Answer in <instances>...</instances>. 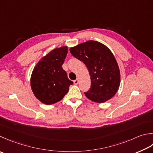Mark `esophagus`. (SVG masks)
Returning a JSON list of instances; mask_svg holds the SVG:
<instances>
[{"label": "esophagus", "instance_id": "obj_1", "mask_svg": "<svg viewBox=\"0 0 153 153\" xmlns=\"http://www.w3.org/2000/svg\"><path fill=\"white\" fill-rule=\"evenodd\" d=\"M78 82H79V80H78V78H77V79H76V80H74V84H75V85H77V83H78Z\"/></svg>", "mask_w": 153, "mask_h": 153}]
</instances>
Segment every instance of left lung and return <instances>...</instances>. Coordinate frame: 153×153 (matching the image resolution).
<instances>
[{
    "instance_id": "obj_1",
    "label": "left lung",
    "mask_w": 153,
    "mask_h": 153,
    "mask_svg": "<svg viewBox=\"0 0 153 153\" xmlns=\"http://www.w3.org/2000/svg\"><path fill=\"white\" fill-rule=\"evenodd\" d=\"M70 53L83 62L89 71L91 88L86 97L101 103L111 99L120 85V70L114 55L102 43L89 40L70 48Z\"/></svg>"
}]
</instances>
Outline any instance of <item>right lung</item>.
I'll use <instances>...</instances> for the list:
<instances>
[{"mask_svg": "<svg viewBox=\"0 0 153 153\" xmlns=\"http://www.w3.org/2000/svg\"><path fill=\"white\" fill-rule=\"evenodd\" d=\"M67 53L68 46L57 48L42 57L33 69L32 91L44 104L49 105L62 100L73 83L62 68Z\"/></svg>", "mask_w": 153, "mask_h": 153, "instance_id": "obj_1", "label": "right lung"}]
</instances>
